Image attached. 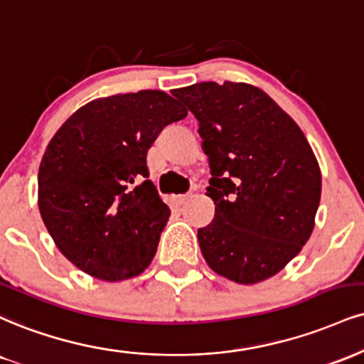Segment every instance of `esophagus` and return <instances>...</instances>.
<instances>
[{"mask_svg": "<svg viewBox=\"0 0 364 364\" xmlns=\"http://www.w3.org/2000/svg\"><path fill=\"white\" fill-rule=\"evenodd\" d=\"M188 198H190V195H174L171 200H173L174 205H183Z\"/></svg>", "mask_w": 364, "mask_h": 364, "instance_id": "1", "label": "esophagus"}]
</instances>
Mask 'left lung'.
I'll use <instances>...</instances> for the list:
<instances>
[{"instance_id":"obj_1","label":"left lung","mask_w":364,"mask_h":364,"mask_svg":"<svg viewBox=\"0 0 364 364\" xmlns=\"http://www.w3.org/2000/svg\"><path fill=\"white\" fill-rule=\"evenodd\" d=\"M200 122L215 217L198 229L210 269L254 284L279 273L312 235L322 176L296 122L247 82L174 91Z\"/></svg>"}]
</instances>
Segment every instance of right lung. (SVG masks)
<instances>
[{
  "label": "right lung",
  "mask_w": 364,
  "mask_h": 364,
  "mask_svg": "<svg viewBox=\"0 0 364 364\" xmlns=\"http://www.w3.org/2000/svg\"><path fill=\"white\" fill-rule=\"evenodd\" d=\"M188 110L159 90L96 98L50 139L38 168V210L57 249L103 282L151 264L171 210L149 178L147 151Z\"/></svg>",
  "instance_id": "right-lung-1"
}]
</instances>
